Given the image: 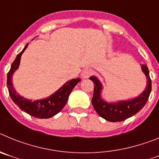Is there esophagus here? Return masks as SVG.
Masks as SVG:
<instances>
[{
    "label": "esophagus",
    "mask_w": 159,
    "mask_h": 159,
    "mask_svg": "<svg viewBox=\"0 0 159 159\" xmlns=\"http://www.w3.org/2000/svg\"><path fill=\"white\" fill-rule=\"evenodd\" d=\"M92 74V71L91 69H84L81 73V77L83 79L89 78L90 75Z\"/></svg>",
    "instance_id": "obj_1"
}]
</instances>
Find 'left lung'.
<instances>
[{
	"label": "left lung",
	"mask_w": 159,
	"mask_h": 159,
	"mask_svg": "<svg viewBox=\"0 0 159 159\" xmlns=\"http://www.w3.org/2000/svg\"><path fill=\"white\" fill-rule=\"evenodd\" d=\"M141 68L147 78V87L139 96L127 100L107 102L101 97L102 85L96 76L90 77L94 83V93L92 103L99 116L109 122H121L139 111L148 100L151 92V80L147 64H141Z\"/></svg>",
	"instance_id": "obj_1"
}]
</instances>
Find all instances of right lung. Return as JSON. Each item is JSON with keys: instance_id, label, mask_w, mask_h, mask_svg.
Returning a JSON list of instances; mask_svg holds the SVG:
<instances>
[{"instance_id": "obj_1", "label": "right lung", "mask_w": 159, "mask_h": 159, "mask_svg": "<svg viewBox=\"0 0 159 159\" xmlns=\"http://www.w3.org/2000/svg\"><path fill=\"white\" fill-rule=\"evenodd\" d=\"M29 43H27L22 52L16 56V59L12 62L11 68L7 75V87H8V92L11 99L15 103L20 107V110L26 113L29 114L30 116H34L38 119H48L52 116H56L57 113L62 110L67 101L68 99L70 93L73 90L74 87L81 80L80 78L73 79L67 81L60 88H59L57 92L47 97L45 99H37L32 101L20 95L16 92L12 84V75L13 73L18 69L20 62V57L25 50L27 48Z\"/></svg>"}]
</instances>
